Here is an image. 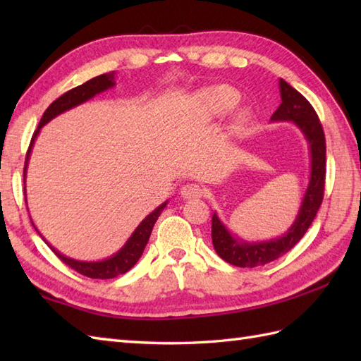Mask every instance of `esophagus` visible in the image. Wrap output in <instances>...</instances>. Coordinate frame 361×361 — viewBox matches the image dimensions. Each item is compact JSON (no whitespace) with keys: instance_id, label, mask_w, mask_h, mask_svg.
I'll return each mask as SVG.
<instances>
[{"instance_id":"1","label":"esophagus","mask_w":361,"mask_h":361,"mask_svg":"<svg viewBox=\"0 0 361 361\" xmlns=\"http://www.w3.org/2000/svg\"><path fill=\"white\" fill-rule=\"evenodd\" d=\"M180 194L183 198H185V200H194V198L203 197V189H202V186L195 185V183H188V185L181 188Z\"/></svg>"}]
</instances>
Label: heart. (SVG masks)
<instances>
[{
    "mask_svg": "<svg viewBox=\"0 0 361 361\" xmlns=\"http://www.w3.org/2000/svg\"><path fill=\"white\" fill-rule=\"evenodd\" d=\"M200 99L211 114H214V116H224V114L231 111L234 106L239 104L240 96L237 91L231 88H214L209 91H204ZM248 121L250 113L240 111L233 121L231 133H240L242 130L247 127Z\"/></svg>",
    "mask_w": 361,
    "mask_h": 361,
    "instance_id": "1",
    "label": "heart"
}]
</instances>
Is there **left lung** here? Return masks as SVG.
Returning <instances> with one entry per match:
<instances>
[{"mask_svg": "<svg viewBox=\"0 0 361 361\" xmlns=\"http://www.w3.org/2000/svg\"><path fill=\"white\" fill-rule=\"evenodd\" d=\"M282 104L273 113L271 121H291L301 128L310 149V181L301 202V208L293 225L278 239L267 242H245L235 239L221 224L217 214H212V245L217 255L228 264L252 268L273 262L288 252L307 233L323 203L326 183V137L317 111L299 91L279 80Z\"/></svg>", "mask_w": 361, "mask_h": 361, "instance_id": "1", "label": "left lung"}]
</instances>
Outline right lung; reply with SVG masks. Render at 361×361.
Here are the masks:
<instances>
[{"label":"right lung","instance_id":"right-lung-1","mask_svg":"<svg viewBox=\"0 0 361 361\" xmlns=\"http://www.w3.org/2000/svg\"><path fill=\"white\" fill-rule=\"evenodd\" d=\"M114 87V73H109V74H102V75H97V78H93L91 80L82 83V85L75 87L70 91H66L65 94L60 96L59 99H56L46 111L43 113V116L40 119V124H38L35 133L32 136V140H30L29 144V149L26 153V161H25V171H23V176H25V183H26V169H27V159H29V153L30 149H32L35 137L40 132V128L48 124L51 119H54L56 116H59L60 113H63L66 110H71L74 106H78L83 102H87L88 99L94 97L96 94L102 93V91L109 90ZM25 195H26V189H25ZM26 200V198H25ZM167 202H164L158 208L150 212L147 217H145L137 228L133 231V234L130 235V239L126 242L124 247H122L116 255H113L111 257L105 259V260H99V262H83V260H75L71 257H66L63 256L62 252H59L56 248L51 247L48 243V247L56 252V256L62 260L63 264H66L68 267H71L73 270H75L78 273L87 276V278L91 279H111V278H116L119 274H124L127 273L130 268H132L140 257L142 256V251L145 248V245L149 242V237L152 234V229L153 225H155V221L158 220L159 214L163 212V209L166 208ZM34 225V224H32ZM38 233V231H37Z\"/></svg>","mask_w":361,"mask_h":361}]
</instances>
